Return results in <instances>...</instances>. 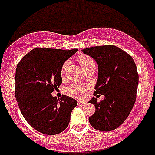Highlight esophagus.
Instances as JSON below:
<instances>
[{
	"label": "esophagus",
	"instance_id": "34e87169",
	"mask_svg": "<svg viewBox=\"0 0 155 155\" xmlns=\"http://www.w3.org/2000/svg\"><path fill=\"white\" fill-rule=\"evenodd\" d=\"M86 104V102H84V101H78L77 104L79 105V106H83V105H84Z\"/></svg>",
	"mask_w": 155,
	"mask_h": 155
}]
</instances>
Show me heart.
<instances>
[{"mask_svg":"<svg viewBox=\"0 0 155 155\" xmlns=\"http://www.w3.org/2000/svg\"><path fill=\"white\" fill-rule=\"evenodd\" d=\"M78 61L84 71H87L91 69H96V63L94 60L91 57L87 55H81L78 57ZM69 62L65 61L61 67L60 74L62 79H64L66 74V71L68 66ZM91 90V86L89 84H81V83H74L68 87L66 88L65 93L68 96L73 97L76 99H82L84 98L87 93Z\"/></svg>","mask_w":155,"mask_h":155,"instance_id":"heart-1","label":"heart"}]
</instances>
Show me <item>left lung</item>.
I'll list each match as a JSON object with an SVG mask.
<instances>
[{"label": "left lung", "mask_w": 155, "mask_h": 155, "mask_svg": "<svg viewBox=\"0 0 155 155\" xmlns=\"http://www.w3.org/2000/svg\"><path fill=\"white\" fill-rule=\"evenodd\" d=\"M98 65V77L93 95H104L100 102L93 98L89 103L96 112L89 118L92 127L108 132L120 127L129 116L136 100L138 74L133 59L113 45L94 46L81 50Z\"/></svg>", "instance_id": "8db88e82"}]
</instances>
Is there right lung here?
Segmentation results:
<instances>
[{
  "mask_svg": "<svg viewBox=\"0 0 155 155\" xmlns=\"http://www.w3.org/2000/svg\"><path fill=\"white\" fill-rule=\"evenodd\" d=\"M77 51L36 48L17 65L15 94L18 106L25 120L41 133L57 135L69 124L77 101L67 96L59 100L51 93L62 82V65Z\"/></svg>",
  "mask_w": 155,
  "mask_h": 155,
  "instance_id": "1",
  "label": "right lung"
}]
</instances>
